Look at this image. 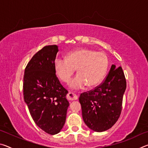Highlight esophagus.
Instances as JSON below:
<instances>
[{
	"label": "esophagus",
	"instance_id": "1",
	"mask_svg": "<svg viewBox=\"0 0 148 148\" xmlns=\"http://www.w3.org/2000/svg\"><path fill=\"white\" fill-rule=\"evenodd\" d=\"M67 99L69 100V101H75V100L77 99V96L73 92H69L68 95H67Z\"/></svg>",
	"mask_w": 148,
	"mask_h": 148
}]
</instances>
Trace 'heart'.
Segmentation results:
<instances>
[{
	"label": "heart",
	"instance_id": "heart-1",
	"mask_svg": "<svg viewBox=\"0 0 148 148\" xmlns=\"http://www.w3.org/2000/svg\"><path fill=\"white\" fill-rule=\"evenodd\" d=\"M108 59L106 54L93 49L83 48L70 53L66 57H57L55 69L62 82H69L77 69V74L70 87L79 89L86 86L92 88L101 83L106 74Z\"/></svg>",
	"mask_w": 148,
	"mask_h": 148
}]
</instances>
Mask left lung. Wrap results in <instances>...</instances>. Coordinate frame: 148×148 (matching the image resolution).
Returning a JSON list of instances; mask_svg holds the SVG:
<instances>
[{"instance_id": "1", "label": "left lung", "mask_w": 148, "mask_h": 148, "mask_svg": "<svg viewBox=\"0 0 148 148\" xmlns=\"http://www.w3.org/2000/svg\"><path fill=\"white\" fill-rule=\"evenodd\" d=\"M127 82L121 66L112 64L106 79L99 86L80 95L82 117L87 127L96 132L109 129L121 115Z\"/></svg>"}]
</instances>
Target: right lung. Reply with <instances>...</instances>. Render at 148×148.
I'll use <instances>...</instances> for the list:
<instances>
[{
  "mask_svg": "<svg viewBox=\"0 0 148 148\" xmlns=\"http://www.w3.org/2000/svg\"><path fill=\"white\" fill-rule=\"evenodd\" d=\"M58 46H46L28 62L23 77L24 100L37 126L49 134L61 131L66 121L68 91L56 74Z\"/></svg>",
  "mask_w": 148,
  "mask_h": 148,
  "instance_id": "right-lung-1",
  "label": "right lung"
}]
</instances>
